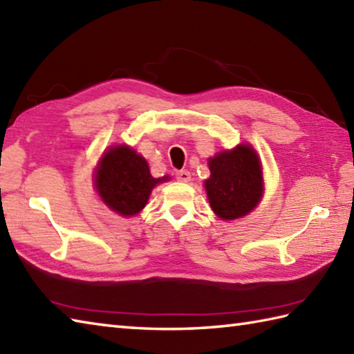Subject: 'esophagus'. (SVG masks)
<instances>
[{"label": "esophagus", "instance_id": "1", "mask_svg": "<svg viewBox=\"0 0 354 354\" xmlns=\"http://www.w3.org/2000/svg\"><path fill=\"white\" fill-rule=\"evenodd\" d=\"M190 171L189 170H179L176 171V179L181 183H189L190 181Z\"/></svg>", "mask_w": 354, "mask_h": 354}]
</instances>
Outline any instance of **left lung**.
<instances>
[{"instance_id":"left-lung-1","label":"left lung","mask_w":354,"mask_h":354,"mask_svg":"<svg viewBox=\"0 0 354 354\" xmlns=\"http://www.w3.org/2000/svg\"><path fill=\"white\" fill-rule=\"evenodd\" d=\"M209 167L205 192L213 212L230 221L250 213L262 196L259 158L250 145L221 151L209 159Z\"/></svg>"}]
</instances>
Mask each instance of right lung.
I'll return each mask as SVG.
<instances>
[{
  "label": "right lung",
  "instance_id": "1",
  "mask_svg": "<svg viewBox=\"0 0 354 354\" xmlns=\"http://www.w3.org/2000/svg\"><path fill=\"white\" fill-rule=\"evenodd\" d=\"M167 179L151 176L147 161L141 155L120 145L104 153L95 185L106 205L122 216H131L144 209L151 189Z\"/></svg>",
  "mask_w": 354,
  "mask_h": 354
}]
</instances>
